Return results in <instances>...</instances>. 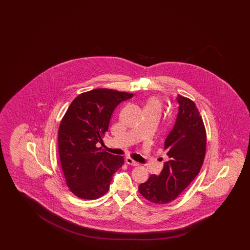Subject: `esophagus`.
<instances>
[{"label":"esophagus","mask_w":250,"mask_h":250,"mask_svg":"<svg viewBox=\"0 0 250 250\" xmlns=\"http://www.w3.org/2000/svg\"><path fill=\"white\" fill-rule=\"evenodd\" d=\"M126 163H127V165H133V166H137V165H138V163H137L136 161H134V160L129 158V157L126 158Z\"/></svg>","instance_id":"esophagus-1"}]
</instances>
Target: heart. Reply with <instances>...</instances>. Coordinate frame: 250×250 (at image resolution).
Instances as JSON below:
<instances>
[{
  "label": "heart",
  "instance_id": "heart-1",
  "mask_svg": "<svg viewBox=\"0 0 250 250\" xmlns=\"http://www.w3.org/2000/svg\"><path fill=\"white\" fill-rule=\"evenodd\" d=\"M162 109H163V102L156 96L150 97L145 105V111H148V112H156L160 113Z\"/></svg>",
  "mask_w": 250,
  "mask_h": 250
}]
</instances>
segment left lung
<instances>
[{"mask_svg": "<svg viewBox=\"0 0 250 250\" xmlns=\"http://www.w3.org/2000/svg\"><path fill=\"white\" fill-rule=\"evenodd\" d=\"M179 112L174 127L165 139V149L169 161L159 175H150L138 186V191L154 204H167L188 186L202 167L207 133L202 117L195 103L178 95Z\"/></svg>", "mask_w": 250, "mask_h": 250, "instance_id": "1", "label": "left lung"}]
</instances>
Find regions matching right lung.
I'll return each instance as SVG.
<instances>
[{
	"label": "right lung",
	"instance_id": "right-lung-1",
	"mask_svg": "<svg viewBox=\"0 0 250 250\" xmlns=\"http://www.w3.org/2000/svg\"><path fill=\"white\" fill-rule=\"evenodd\" d=\"M126 92L97 88L80 94L70 104L58 130L59 154L67 186L82 199H96L110 188L123 156L99 151L112 112L131 98Z\"/></svg>",
	"mask_w": 250,
	"mask_h": 250
}]
</instances>
